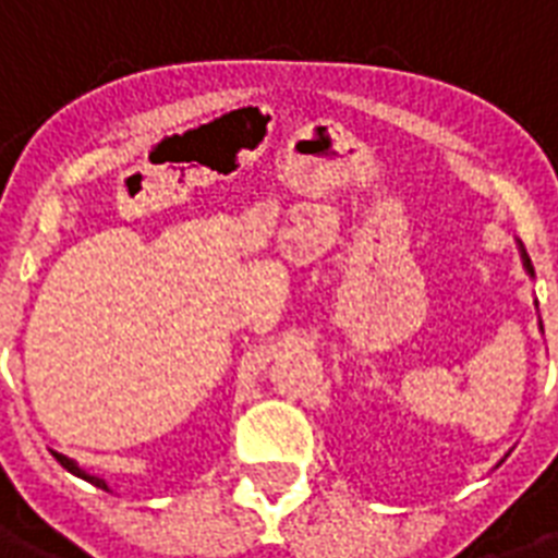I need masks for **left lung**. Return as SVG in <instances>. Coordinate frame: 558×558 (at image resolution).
<instances>
[{"label":"left lung","mask_w":558,"mask_h":558,"mask_svg":"<svg viewBox=\"0 0 558 558\" xmlns=\"http://www.w3.org/2000/svg\"><path fill=\"white\" fill-rule=\"evenodd\" d=\"M524 266H526V271L533 275V263H530V257H526V251H524Z\"/></svg>","instance_id":"8db88e82"}]
</instances>
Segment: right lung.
Returning <instances> with one entry per match:
<instances>
[{
    "label": "right lung",
    "instance_id": "add662e5",
    "mask_svg": "<svg viewBox=\"0 0 558 558\" xmlns=\"http://www.w3.org/2000/svg\"><path fill=\"white\" fill-rule=\"evenodd\" d=\"M54 459H58V462H61L63 468H66V471H72V474H78V477H84V480H90L93 486H99V488H105V480H99V477H90V474H84V471H81L78 465H75V462H72V459H66V457H61V453H54Z\"/></svg>",
    "mask_w": 558,
    "mask_h": 558
}]
</instances>
